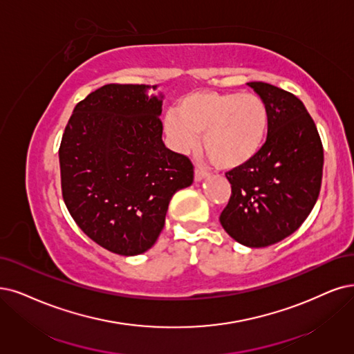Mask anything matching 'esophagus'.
I'll use <instances>...</instances> for the list:
<instances>
[{
  "label": "esophagus",
  "instance_id": "esophagus-1",
  "mask_svg": "<svg viewBox=\"0 0 354 354\" xmlns=\"http://www.w3.org/2000/svg\"><path fill=\"white\" fill-rule=\"evenodd\" d=\"M207 175H208V174L205 172V170H203V169H195L194 179H195V182H200V180H203Z\"/></svg>",
  "mask_w": 354,
  "mask_h": 354
}]
</instances>
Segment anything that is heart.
<instances>
[{
	"label": "heart",
	"instance_id": "b5f03b06",
	"mask_svg": "<svg viewBox=\"0 0 354 354\" xmlns=\"http://www.w3.org/2000/svg\"><path fill=\"white\" fill-rule=\"evenodd\" d=\"M268 128L266 102L242 91H194L165 116V131L178 151L197 149L198 134H203V149L220 169L250 163L263 150Z\"/></svg>",
	"mask_w": 354,
	"mask_h": 354
}]
</instances>
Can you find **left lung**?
<instances>
[{
    "label": "left lung",
    "mask_w": 354,
    "mask_h": 354,
    "mask_svg": "<svg viewBox=\"0 0 354 354\" xmlns=\"http://www.w3.org/2000/svg\"><path fill=\"white\" fill-rule=\"evenodd\" d=\"M270 113L263 150L226 174L232 195L220 223L230 238L264 248L290 236L315 205L322 180L324 149L302 100L263 82L246 83Z\"/></svg>",
    "instance_id": "obj_1"
}]
</instances>
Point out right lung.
I'll return each instance as SVG.
<instances>
[{
    "instance_id": "obj_1",
    "label": "right lung",
    "mask_w": 354,
    "mask_h": 354,
    "mask_svg": "<svg viewBox=\"0 0 354 354\" xmlns=\"http://www.w3.org/2000/svg\"><path fill=\"white\" fill-rule=\"evenodd\" d=\"M157 86L106 84L75 104L59 147L61 187L87 236L118 255L149 251L174 194L194 180L184 154L162 140Z\"/></svg>"
}]
</instances>
